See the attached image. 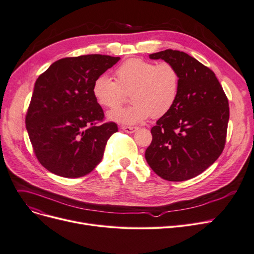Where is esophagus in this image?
Returning <instances> with one entry per match:
<instances>
[{
    "label": "esophagus",
    "mask_w": 254,
    "mask_h": 254,
    "mask_svg": "<svg viewBox=\"0 0 254 254\" xmlns=\"http://www.w3.org/2000/svg\"><path fill=\"white\" fill-rule=\"evenodd\" d=\"M121 128H123L126 131V133H128V134L135 133V131L138 129L137 127H127V126H123V127H121Z\"/></svg>",
    "instance_id": "obj_1"
}]
</instances>
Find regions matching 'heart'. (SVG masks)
<instances>
[{
    "label": "heart",
    "mask_w": 254,
    "mask_h": 254,
    "mask_svg": "<svg viewBox=\"0 0 254 254\" xmlns=\"http://www.w3.org/2000/svg\"><path fill=\"white\" fill-rule=\"evenodd\" d=\"M130 94L129 107L113 110L108 118L114 123L133 126L149 116L161 117L174 106L180 93V74L171 63L131 58L115 70V81L98 75L92 84L95 102L106 109H116Z\"/></svg>",
    "instance_id": "1"
}]
</instances>
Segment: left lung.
Listing matches in <instances>:
<instances>
[{"mask_svg":"<svg viewBox=\"0 0 254 254\" xmlns=\"http://www.w3.org/2000/svg\"><path fill=\"white\" fill-rule=\"evenodd\" d=\"M153 60L171 63L180 74V93L170 111L151 128L145 151L162 179L183 182L203 172L222 153L229 119L228 100L213 70L188 54L165 50Z\"/></svg>","mask_w":254,"mask_h":254,"instance_id":"left-lung-1","label":"left lung"}]
</instances>
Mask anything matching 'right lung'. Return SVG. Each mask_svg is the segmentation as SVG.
I'll list each match as a JSON object with an SVG mask.
<instances>
[{
	"label": "right lung",
	"mask_w": 254,
	"mask_h": 254,
	"mask_svg": "<svg viewBox=\"0 0 254 254\" xmlns=\"http://www.w3.org/2000/svg\"><path fill=\"white\" fill-rule=\"evenodd\" d=\"M119 60L98 54L63 58L38 76L26 127L36 158L50 172L81 178L102 161L107 141L118 127L101 124L105 115L92 84Z\"/></svg>",
	"instance_id": "right-lung-1"
}]
</instances>
